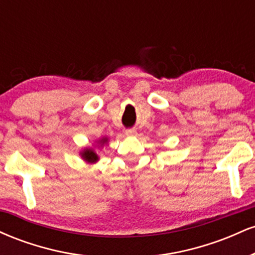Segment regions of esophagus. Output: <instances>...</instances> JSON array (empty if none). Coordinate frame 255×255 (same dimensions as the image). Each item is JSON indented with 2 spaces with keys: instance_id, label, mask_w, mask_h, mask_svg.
I'll return each instance as SVG.
<instances>
[{
  "instance_id": "obj_1",
  "label": "esophagus",
  "mask_w": 255,
  "mask_h": 255,
  "mask_svg": "<svg viewBox=\"0 0 255 255\" xmlns=\"http://www.w3.org/2000/svg\"><path fill=\"white\" fill-rule=\"evenodd\" d=\"M136 134L135 129H127L126 130V135L127 136H134Z\"/></svg>"
}]
</instances>
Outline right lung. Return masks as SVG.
<instances>
[{
	"instance_id": "add662e5",
	"label": "right lung",
	"mask_w": 255,
	"mask_h": 255,
	"mask_svg": "<svg viewBox=\"0 0 255 255\" xmlns=\"http://www.w3.org/2000/svg\"><path fill=\"white\" fill-rule=\"evenodd\" d=\"M98 142L101 144V146H103L104 144H107L108 142V137H102ZM80 154H81V158H83L85 162L91 163V164H93V163H96L99 159L98 154L96 153L93 148H84V151H81Z\"/></svg>"
}]
</instances>
